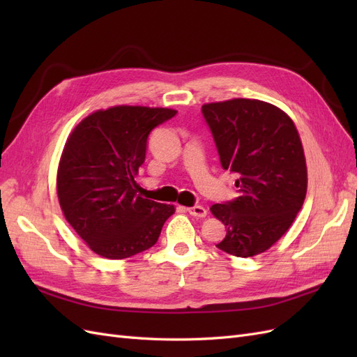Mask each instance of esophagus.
I'll list each match as a JSON object with an SVG mask.
<instances>
[{
	"instance_id": "1",
	"label": "esophagus",
	"mask_w": 357,
	"mask_h": 357,
	"mask_svg": "<svg viewBox=\"0 0 357 357\" xmlns=\"http://www.w3.org/2000/svg\"><path fill=\"white\" fill-rule=\"evenodd\" d=\"M190 215H195V218H205L207 215V210H205L202 205H195V207L188 208Z\"/></svg>"
}]
</instances>
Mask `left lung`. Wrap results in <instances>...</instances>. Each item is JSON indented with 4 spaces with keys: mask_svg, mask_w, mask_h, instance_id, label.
I'll return each mask as SVG.
<instances>
[{
    "mask_svg": "<svg viewBox=\"0 0 357 357\" xmlns=\"http://www.w3.org/2000/svg\"><path fill=\"white\" fill-rule=\"evenodd\" d=\"M223 169L238 197L211 205L226 226L215 247L238 257L264 253L294 223L307 193L304 149L295 123L275 105L235 98L202 105Z\"/></svg>",
    "mask_w": 357,
    "mask_h": 357,
    "instance_id": "obj_1",
    "label": "left lung"
}]
</instances>
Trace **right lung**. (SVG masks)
Segmentation results:
<instances>
[{"instance_id":"obj_1","label":"right lung","mask_w":357,"mask_h":357,"mask_svg":"<svg viewBox=\"0 0 357 357\" xmlns=\"http://www.w3.org/2000/svg\"><path fill=\"white\" fill-rule=\"evenodd\" d=\"M177 114L171 109L117 105L74 128L59 160L56 188L63 215L91 250L125 259L153 247L174 205L137 193L147 138Z\"/></svg>"}]
</instances>
